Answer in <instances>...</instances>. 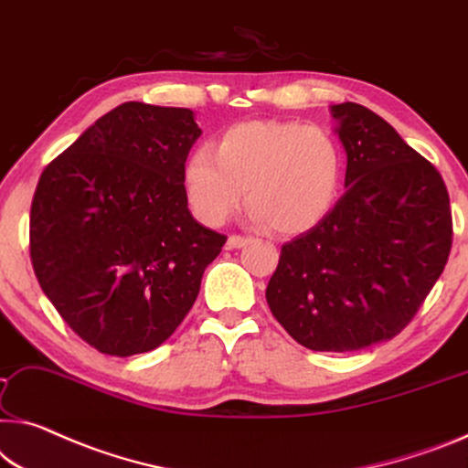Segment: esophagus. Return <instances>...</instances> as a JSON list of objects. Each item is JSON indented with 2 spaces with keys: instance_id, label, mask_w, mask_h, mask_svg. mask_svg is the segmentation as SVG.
I'll list each match as a JSON object with an SVG mask.
<instances>
[{
  "instance_id": "34e87169",
  "label": "esophagus",
  "mask_w": 468,
  "mask_h": 468,
  "mask_svg": "<svg viewBox=\"0 0 468 468\" xmlns=\"http://www.w3.org/2000/svg\"><path fill=\"white\" fill-rule=\"evenodd\" d=\"M249 242H250V239H247V236H239V234L228 236V249H242V247H247Z\"/></svg>"
}]
</instances>
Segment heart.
Instances as JSON below:
<instances>
[{"label": "heart", "mask_w": 468, "mask_h": 468, "mask_svg": "<svg viewBox=\"0 0 468 468\" xmlns=\"http://www.w3.org/2000/svg\"><path fill=\"white\" fill-rule=\"evenodd\" d=\"M345 171L341 144L326 129L291 121H244L190 154L186 197L200 221L219 226L240 205L280 234L314 228L333 209Z\"/></svg>", "instance_id": "heart-1"}]
</instances>
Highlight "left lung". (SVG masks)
<instances>
[{"label": "left lung", "instance_id": "obj_1", "mask_svg": "<svg viewBox=\"0 0 468 468\" xmlns=\"http://www.w3.org/2000/svg\"><path fill=\"white\" fill-rule=\"evenodd\" d=\"M347 171L320 224L280 250L265 299L294 341L359 351L401 333L452 247L445 184L433 165L362 104L330 106Z\"/></svg>", "mask_w": 468, "mask_h": 468}]
</instances>
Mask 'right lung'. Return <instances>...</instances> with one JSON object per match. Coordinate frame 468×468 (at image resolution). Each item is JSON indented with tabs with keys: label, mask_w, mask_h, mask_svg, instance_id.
Returning a JSON list of instances; mask_svg holds the SVG:
<instances>
[{
	"label": "right lung",
	"mask_w": 468,
	"mask_h": 468,
	"mask_svg": "<svg viewBox=\"0 0 468 468\" xmlns=\"http://www.w3.org/2000/svg\"><path fill=\"white\" fill-rule=\"evenodd\" d=\"M200 133L190 109L125 102L39 177L35 276L62 320L102 354H146L167 341L224 247L186 197V159Z\"/></svg>",
	"instance_id": "right-lung-1"
}]
</instances>
